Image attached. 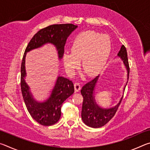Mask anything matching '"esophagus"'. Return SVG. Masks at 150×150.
Masks as SVG:
<instances>
[{
	"instance_id": "34e87169",
	"label": "esophagus",
	"mask_w": 150,
	"mask_h": 150,
	"mask_svg": "<svg viewBox=\"0 0 150 150\" xmlns=\"http://www.w3.org/2000/svg\"><path fill=\"white\" fill-rule=\"evenodd\" d=\"M74 88H75V92H78L81 89V85L80 83H75L74 84Z\"/></svg>"
}]
</instances>
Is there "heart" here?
<instances>
[{
  "label": "heart",
  "mask_w": 150,
  "mask_h": 150,
  "mask_svg": "<svg viewBox=\"0 0 150 150\" xmlns=\"http://www.w3.org/2000/svg\"><path fill=\"white\" fill-rule=\"evenodd\" d=\"M109 37L92 30L78 35L73 43L71 52L63 55V65L70 75H74L82 60V69L88 77H95L105 66L110 52Z\"/></svg>",
  "instance_id": "heart-1"
}]
</instances>
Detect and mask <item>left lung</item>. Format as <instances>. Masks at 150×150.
Returning a JSON list of instances; mask_svg holds the SVG:
<instances>
[{"label":"left lung","instance_id":"1","mask_svg":"<svg viewBox=\"0 0 150 150\" xmlns=\"http://www.w3.org/2000/svg\"><path fill=\"white\" fill-rule=\"evenodd\" d=\"M118 56L123 61L127 72H128L127 76H128V80L130 68H129L127 51L124 45L121 46L120 50L119 51L118 54ZM98 77H99V75L96 76L94 79L85 84L81 91V93L83 97L81 118L86 125L95 128L105 126L111 120V118L115 116L117 111L118 106L120 105L123 98L122 96L118 103L114 107L103 108L98 106L96 104L95 98V88Z\"/></svg>","mask_w":150,"mask_h":150}]
</instances>
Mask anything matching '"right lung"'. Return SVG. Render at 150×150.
Masks as SVG:
<instances>
[{"label": "right lung", "mask_w": 150, "mask_h": 150, "mask_svg": "<svg viewBox=\"0 0 150 150\" xmlns=\"http://www.w3.org/2000/svg\"><path fill=\"white\" fill-rule=\"evenodd\" d=\"M77 26L72 24H54L38 32L28 44L21 64L20 85L22 96L30 115L34 120L43 126H52L59 120L62 104L74 93V85L71 81L58 76L56 83L50 97L44 102H38L33 98L29 86L25 81L26 76L25 58L26 53L47 43L54 45L61 59L64 54V46L67 38Z\"/></svg>", "instance_id": "add662e5"}]
</instances>
